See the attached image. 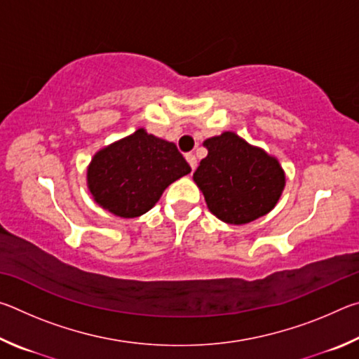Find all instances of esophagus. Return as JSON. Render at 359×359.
I'll use <instances>...</instances> for the list:
<instances>
[{
    "label": "esophagus",
    "instance_id": "34e87169",
    "mask_svg": "<svg viewBox=\"0 0 359 359\" xmlns=\"http://www.w3.org/2000/svg\"><path fill=\"white\" fill-rule=\"evenodd\" d=\"M185 158H187L188 165H190V166H191V169L194 171V169H196V166H198V160H196V156H194L193 154H187V155H185Z\"/></svg>",
    "mask_w": 359,
    "mask_h": 359
}]
</instances>
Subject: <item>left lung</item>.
<instances>
[{
  "label": "left lung",
  "mask_w": 359,
  "mask_h": 359,
  "mask_svg": "<svg viewBox=\"0 0 359 359\" xmlns=\"http://www.w3.org/2000/svg\"><path fill=\"white\" fill-rule=\"evenodd\" d=\"M208 156L193 174L208 209L218 220L245 224L276 208L285 188V171L274 155L233 131L205 139Z\"/></svg>",
  "instance_id": "left-lung-1"
}]
</instances>
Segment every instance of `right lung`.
<instances>
[{
    "instance_id": "1",
    "label": "right lung",
    "mask_w": 359,
    "mask_h": 359,
    "mask_svg": "<svg viewBox=\"0 0 359 359\" xmlns=\"http://www.w3.org/2000/svg\"><path fill=\"white\" fill-rule=\"evenodd\" d=\"M190 172L174 142L139 128L96 151L87 168V187L100 208L136 218L154 208L172 182Z\"/></svg>"
}]
</instances>
